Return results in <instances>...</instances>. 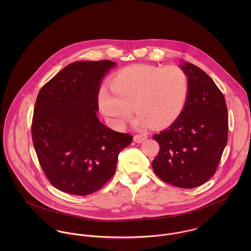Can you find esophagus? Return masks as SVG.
Here are the masks:
<instances>
[{
  "label": "esophagus",
  "mask_w": 251,
  "mask_h": 251,
  "mask_svg": "<svg viewBox=\"0 0 251 251\" xmlns=\"http://www.w3.org/2000/svg\"><path fill=\"white\" fill-rule=\"evenodd\" d=\"M147 134H145V133H140V134H136V135H134V137H133V140L136 142V143H142L144 140H146L147 139Z\"/></svg>",
  "instance_id": "34e87169"
}]
</instances>
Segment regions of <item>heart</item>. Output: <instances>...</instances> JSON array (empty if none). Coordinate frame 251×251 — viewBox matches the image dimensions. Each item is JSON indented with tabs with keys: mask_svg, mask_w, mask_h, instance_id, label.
I'll return each instance as SVG.
<instances>
[{
	"mask_svg": "<svg viewBox=\"0 0 251 251\" xmlns=\"http://www.w3.org/2000/svg\"><path fill=\"white\" fill-rule=\"evenodd\" d=\"M110 87L100 88L99 106L117 127L125 126L132 107L140 116L137 125L168 126L182 113L189 94L188 76L175 65L126 67L113 76Z\"/></svg>",
	"mask_w": 251,
	"mask_h": 251,
	"instance_id": "heart-1",
	"label": "heart"
}]
</instances>
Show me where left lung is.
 <instances>
[{"instance_id":"left-lung-1","label":"left lung","mask_w":251,"mask_h":251,"mask_svg":"<svg viewBox=\"0 0 251 251\" xmlns=\"http://www.w3.org/2000/svg\"><path fill=\"white\" fill-rule=\"evenodd\" d=\"M189 80L188 99L179 118L152 138L159 151L151 165L163 181L193 188L211 179L228 138L225 99L213 79L198 67L184 63Z\"/></svg>"}]
</instances>
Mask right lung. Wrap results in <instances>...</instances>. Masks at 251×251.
<instances>
[{
	"label": "right lung",
	"instance_id": "obj_1",
	"mask_svg": "<svg viewBox=\"0 0 251 251\" xmlns=\"http://www.w3.org/2000/svg\"><path fill=\"white\" fill-rule=\"evenodd\" d=\"M109 60L75 62L39 91L32 122V138L39 164L53 186L72 195L100 190L116 170L120 151L132 135L117 132L97 116Z\"/></svg>",
	"mask_w": 251,
	"mask_h": 251
}]
</instances>
